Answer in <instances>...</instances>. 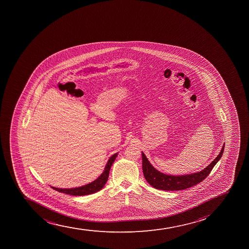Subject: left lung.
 I'll list each match as a JSON object with an SVG mask.
<instances>
[{"instance_id":"obj_1","label":"left lung","mask_w":249,"mask_h":249,"mask_svg":"<svg viewBox=\"0 0 249 249\" xmlns=\"http://www.w3.org/2000/svg\"><path fill=\"white\" fill-rule=\"evenodd\" d=\"M224 147L225 144L217 158H215L214 160H213L206 168H204V170L194 174L178 175V176L165 175L158 171L149 162L144 153H142L143 175L147 182L156 189L163 190V191H178V190L180 191V190L187 189L202 182L208 175H210L213 168L214 167V165L222 158V153L224 152Z\"/></svg>"}]
</instances>
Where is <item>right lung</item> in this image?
<instances>
[{
  "label": "right lung",
  "instance_id": "add662e5",
  "mask_svg": "<svg viewBox=\"0 0 249 249\" xmlns=\"http://www.w3.org/2000/svg\"><path fill=\"white\" fill-rule=\"evenodd\" d=\"M118 156V153L111 156L108 159V162L106 164L104 172L99 176L93 182H90L89 184L84 185L82 187H75V188H57V187H51L53 189L56 190L57 192L66 193V194L71 195V196H86V195L92 194L97 192L103 188L108 180V174L110 170L111 165H113V161L115 160Z\"/></svg>",
  "mask_w": 249,
  "mask_h": 249
}]
</instances>
